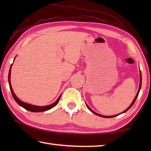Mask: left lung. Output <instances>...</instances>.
Instances as JSON below:
<instances>
[{"instance_id": "left-lung-1", "label": "left lung", "mask_w": 151, "mask_h": 151, "mask_svg": "<svg viewBox=\"0 0 151 151\" xmlns=\"http://www.w3.org/2000/svg\"><path fill=\"white\" fill-rule=\"evenodd\" d=\"M142 73H141V71H140V84H139V89H138V91H137V94H136V97H135V98H134V101H132V104H131L130 105V106L127 109H126V110H125L124 111H123V112H122V114H123V113H125V112L126 111H127L128 110H129V109L132 106H133V104H134V102H135V101H136V99L137 98V97H138V95H139V91H140V89H141V88H142ZM86 106H87V108L89 109V110H90L92 113H93L94 114H95V115H98V116H100V117H104V118H111V117H116V116H117V115H119V114H117V115H111V116H105V115H100V114H97V113H95V111H93L92 110H91V108H89L88 106L86 104Z\"/></svg>"}]
</instances>
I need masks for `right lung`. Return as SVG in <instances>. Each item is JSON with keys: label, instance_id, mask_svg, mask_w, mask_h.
Returning a JSON list of instances; mask_svg holds the SVG:
<instances>
[{"label": "right lung", "instance_id": "obj_1", "mask_svg": "<svg viewBox=\"0 0 151 151\" xmlns=\"http://www.w3.org/2000/svg\"><path fill=\"white\" fill-rule=\"evenodd\" d=\"M15 60V59H14ZM13 65V63L12 64V65L10 67V68H9V74H8V82H9V88H10V90L12 92V94L13 97H14V100L16 101V102L19 105L22 106V108H24V109H26V110H28V111H32V112H41V111H47V110H49L50 109L52 108L53 107L55 106L58 103V102L60 101V99L61 95L58 97V99H57L56 102H54L53 104H50V105H48V106H34V105H32L30 104H28L27 102H24L21 101L20 99H19L17 97H16L15 94L14 93V91H13V89L12 88V86H11V83H10V75H11V69H12V66Z\"/></svg>", "mask_w": 151, "mask_h": 151}]
</instances>
